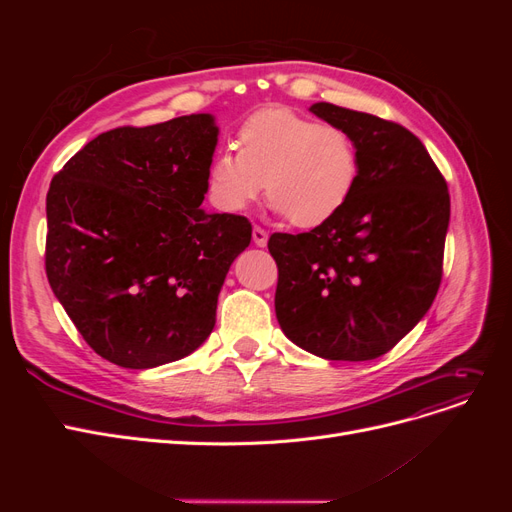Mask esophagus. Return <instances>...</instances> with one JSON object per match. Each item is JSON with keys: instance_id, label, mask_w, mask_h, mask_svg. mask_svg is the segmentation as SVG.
Wrapping results in <instances>:
<instances>
[{"instance_id": "obj_1", "label": "esophagus", "mask_w": 512, "mask_h": 512, "mask_svg": "<svg viewBox=\"0 0 512 512\" xmlns=\"http://www.w3.org/2000/svg\"><path fill=\"white\" fill-rule=\"evenodd\" d=\"M252 237H254V243H256L258 247H265V245H267V241H269L267 230H265V228H260V226H254V230H252Z\"/></svg>"}]
</instances>
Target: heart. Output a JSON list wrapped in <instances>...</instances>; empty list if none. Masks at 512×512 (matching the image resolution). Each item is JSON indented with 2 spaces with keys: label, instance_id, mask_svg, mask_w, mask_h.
Masks as SVG:
<instances>
[{
  "label": "heart",
  "instance_id": "obj_1",
  "mask_svg": "<svg viewBox=\"0 0 512 512\" xmlns=\"http://www.w3.org/2000/svg\"><path fill=\"white\" fill-rule=\"evenodd\" d=\"M237 147L220 149L207 170L213 205L228 213L267 190L273 211L299 228H316L344 211L361 179L359 147L346 128L284 106L247 117Z\"/></svg>",
  "mask_w": 512,
  "mask_h": 512
}]
</instances>
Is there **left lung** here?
<instances>
[{
  "label": "left lung",
  "mask_w": 512,
  "mask_h": 512,
  "mask_svg": "<svg viewBox=\"0 0 512 512\" xmlns=\"http://www.w3.org/2000/svg\"><path fill=\"white\" fill-rule=\"evenodd\" d=\"M309 111L354 136L361 179L331 222L271 235L280 271L275 316L292 344L320 359L371 361L436 299L451 198L425 145L404 126L329 102Z\"/></svg>",
  "instance_id": "8db88e82"
}]
</instances>
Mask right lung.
<instances>
[{"instance_id": "add662e5", "label": "right lung", "mask_w": 512, "mask_h": 512, "mask_svg": "<svg viewBox=\"0 0 512 512\" xmlns=\"http://www.w3.org/2000/svg\"><path fill=\"white\" fill-rule=\"evenodd\" d=\"M220 128L209 113L89 141L46 194V277L102 359L151 369L215 327L226 273L252 241L243 215L200 209Z\"/></svg>"}]
</instances>
